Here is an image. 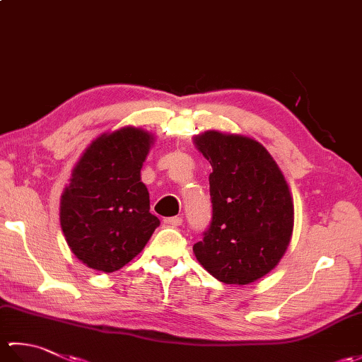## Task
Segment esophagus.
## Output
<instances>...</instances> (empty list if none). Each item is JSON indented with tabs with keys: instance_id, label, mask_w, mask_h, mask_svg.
<instances>
[{
	"instance_id": "obj_1",
	"label": "esophagus",
	"mask_w": 362,
	"mask_h": 362,
	"mask_svg": "<svg viewBox=\"0 0 362 362\" xmlns=\"http://www.w3.org/2000/svg\"><path fill=\"white\" fill-rule=\"evenodd\" d=\"M182 218L180 216H173V218H165V224L169 226V227H179L182 226Z\"/></svg>"
}]
</instances>
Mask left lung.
<instances>
[{
  "label": "left lung",
  "instance_id": "8db88e82",
  "mask_svg": "<svg viewBox=\"0 0 362 362\" xmlns=\"http://www.w3.org/2000/svg\"><path fill=\"white\" fill-rule=\"evenodd\" d=\"M196 144L213 173L211 221L194 255L219 281L249 284L271 272L289 245L294 205L288 183L252 138L210 130Z\"/></svg>",
  "mask_w": 362,
  "mask_h": 362
}]
</instances>
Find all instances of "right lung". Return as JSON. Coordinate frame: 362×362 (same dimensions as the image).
I'll return each mask as SVG.
<instances>
[{
	"mask_svg": "<svg viewBox=\"0 0 362 362\" xmlns=\"http://www.w3.org/2000/svg\"><path fill=\"white\" fill-rule=\"evenodd\" d=\"M152 138L135 127L99 136L79 160L60 202V226L71 252L103 272L126 266L160 226L140 180Z\"/></svg>",
	"mask_w": 362,
	"mask_h": 362,
	"instance_id": "add662e5",
	"label": "right lung"
}]
</instances>
